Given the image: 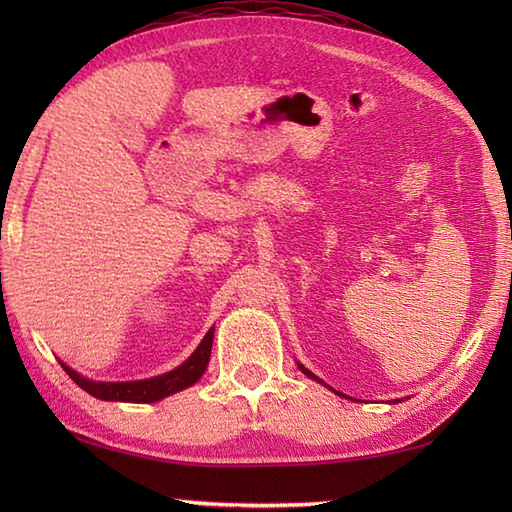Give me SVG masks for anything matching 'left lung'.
Instances as JSON below:
<instances>
[{"instance_id": "1", "label": "left lung", "mask_w": 512, "mask_h": 512, "mask_svg": "<svg viewBox=\"0 0 512 512\" xmlns=\"http://www.w3.org/2000/svg\"><path fill=\"white\" fill-rule=\"evenodd\" d=\"M297 365H299V369H301V372H303V374H306V376H308V378H312V380H317V383H321V385H325V383H323V380H321V378H319V376H314V374H312V372H310V369H308V367H303V365H301V363H297ZM325 387H328V385H325ZM328 389H332V387H328ZM332 391H334V389H332ZM334 394H339V396H343V398H347V396H345V394H341V391H334ZM400 400H402V398H400Z\"/></svg>"}]
</instances>
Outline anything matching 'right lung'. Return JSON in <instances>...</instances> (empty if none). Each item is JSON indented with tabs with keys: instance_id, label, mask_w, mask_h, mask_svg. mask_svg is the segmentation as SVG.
Returning <instances> with one entry per match:
<instances>
[{
	"instance_id": "right-lung-1",
	"label": "right lung",
	"mask_w": 512,
	"mask_h": 512,
	"mask_svg": "<svg viewBox=\"0 0 512 512\" xmlns=\"http://www.w3.org/2000/svg\"><path fill=\"white\" fill-rule=\"evenodd\" d=\"M213 334H215V328H211L209 332H206L204 339L200 341V345L195 347V352L182 365H178L176 369H171V372H167V374H160V376H154V378H145V380L105 383V380H90V378L81 376L79 372H74V369L70 365H65L63 361H59V363L65 369V374H68L76 385L88 391L90 396L99 398V400L158 402L162 398H167L171 394H178V391L198 383V380L204 374L206 365H209Z\"/></svg>"
}]
</instances>
